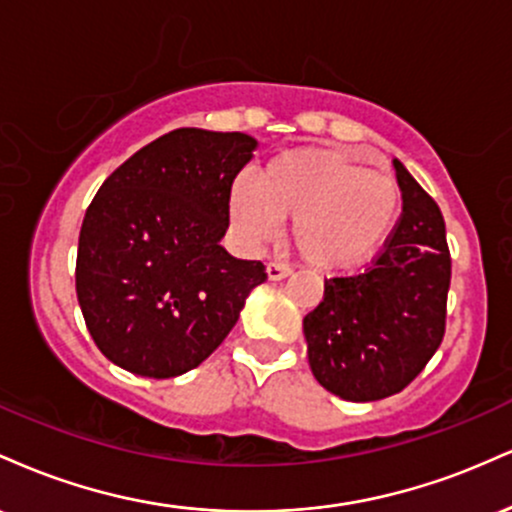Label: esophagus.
Returning a JSON list of instances; mask_svg holds the SVG:
<instances>
[{"instance_id":"esophagus-1","label":"esophagus","mask_w":512,"mask_h":512,"mask_svg":"<svg viewBox=\"0 0 512 512\" xmlns=\"http://www.w3.org/2000/svg\"><path fill=\"white\" fill-rule=\"evenodd\" d=\"M291 274V267L286 262H269L267 264V276L269 281H279V279H286V276Z\"/></svg>"}]
</instances>
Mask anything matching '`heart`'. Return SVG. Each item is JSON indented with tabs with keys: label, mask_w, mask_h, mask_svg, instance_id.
Here are the masks:
<instances>
[{
	"label": "heart",
	"mask_w": 512,
	"mask_h": 512,
	"mask_svg": "<svg viewBox=\"0 0 512 512\" xmlns=\"http://www.w3.org/2000/svg\"><path fill=\"white\" fill-rule=\"evenodd\" d=\"M228 207L245 238L264 243L293 219V245L317 269H351L375 255L395 228L399 187L380 170L330 149L274 156L260 178H236Z\"/></svg>",
	"instance_id": "b5f03b06"
}]
</instances>
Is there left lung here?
Returning <instances> with one entry per match:
<instances>
[{"instance_id":"8db88e82","label":"left lung","mask_w":512,"mask_h":512,"mask_svg":"<svg viewBox=\"0 0 512 512\" xmlns=\"http://www.w3.org/2000/svg\"><path fill=\"white\" fill-rule=\"evenodd\" d=\"M402 216L383 250L358 274L325 279L303 317L315 380L349 402H375L407 387L445 337L452 260L445 221L424 187L395 161Z\"/></svg>"}]
</instances>
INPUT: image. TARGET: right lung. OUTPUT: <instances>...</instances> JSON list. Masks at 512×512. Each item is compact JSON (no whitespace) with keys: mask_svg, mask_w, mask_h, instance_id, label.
<instances>
[{"mask_svg":"<svg viewBox=\"0 0 512 512\" xmlns=\"http://www.w3.org/2000/svg\"><path fill=\"white\" fill-rule=\"evenodd\" d=\"M257 142L180 127L146 144L88 204L76 296L93 342L115 366L175 378L219 349L264 264L221 248L228 192Z\"/></svg>","mask_w":512,"mask_h":512,"instance_id":"1","label":"right lung"}]
</instances>
